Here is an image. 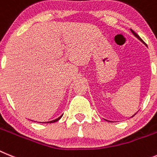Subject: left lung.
<instances>
[{
  "mask_svg": "<svg viewBox=\"0 0 157 157\" xmlns=\"http://www.w3.org/2000/svg\"><path fill=\"white\" fill-rule=\"evenodd\" d=\"M130 31H131V32H132V33H133V35H134V36H135V37H136V38H137V39H139V40L141 41V42H142V43H144V42H143V40H142V39H141V38H140V36H139V35H137V33H135V32H134V31H133V30H132V29H130ZM135 114H133V116H134V115H135ZM133 116H132V117H133Z\"/></svg>",
  "mask_w": 157,
  "mask_h": 157,
  "instance_id": "obj_1",
  "label": "left lung"
}]
</instances>
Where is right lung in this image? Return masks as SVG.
I'll list each match as a JSON object with an SVG mask.
<instances>
[{"instance_id":"right-lung-1","label":"right lung","mask_w":157,"mask_h":157,"mask_svg":"<svg viewBox=\"0 0 157 157\" xmlns=\"http://www.w3.org/2000/svg\"><path fill=\"white\" fill-rule=\"evenodd\" d=\"M62 115H63V114H62V115H61V116H60V117H58V118H56V119H54V120H52V121H50V122H46V123H53V122H58V120H59L60 118H62ZM44 123H45V122H44Z\"/></svg>"}]
</instances>
